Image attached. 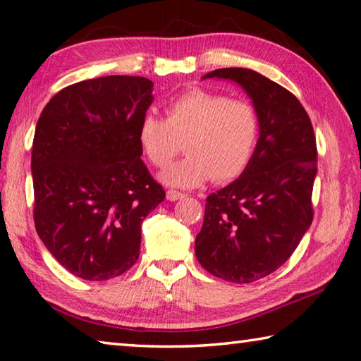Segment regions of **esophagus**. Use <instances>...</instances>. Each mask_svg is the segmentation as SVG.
<instances>
[{
  "label": "esophagus",
  "instance_id": "esophagus-1",
  "mask_svg": "<svg viewBox=\"0 0 361 361\" xmlns=\"http://www.w3.org/2000/svg\"><path fill=\"white\" fill-rule=\"evenodd\" d=\"M183 197H186V194H183L180 191H175V190H169L167 191V199H169V201H171V202L180 201V199H183Z\"/></svg>",
  "mask_w": 361,
  "mask_h": 361
}]
</instances>
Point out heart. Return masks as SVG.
I'll use <instances>...</instances> for the list:
<instances>
[{
  "label": "heart",
  "mask_w": 361,
  "mask_h": 361,
  "mask_svg": "<svg viewBox=\"0 0 361 361\" xmlns=\"http://www.w3.org/2000/svg\"><path fill=\"white\" fill-rule=\"evenodd\" d=\"M165 118L147 114L138 142L154 167H167L183 149L188 154L160 173L165 185L191 190L205 181H230L247 167L259 141V114L250 102L204 90L186 91L165 106Z\"/></svg>",
  "instance_id": "1"
}]
</instances>
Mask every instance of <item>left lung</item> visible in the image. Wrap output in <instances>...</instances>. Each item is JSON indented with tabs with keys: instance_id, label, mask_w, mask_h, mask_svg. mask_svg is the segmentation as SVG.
Here are the masks:
<instances>
[{
	"instance_id": "8db88e82",
	"label": "left lung",
	"mask_w": 361,
	"mask_h": 361,
	"mask_svg": "<svg viewBox=\"0 0 361 361\" xmlns=\"http://www.w3.org/2000/svg\"><path fill=\"white\" fill-rule=\"evenodd\" d=\"M205 78L239 85L259 114L260 131L245 170L205 204L196 257L216 278L254 283L289 259L313 220L317 141L293 93L250 68L228 67Z\"/></svg>"
}]
</instances>
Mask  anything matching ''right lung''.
I'll return each instance as SVG.
<instances>
[{
  "instance_id": "right-lung-1",
  "label": "right lung",
  "mask_w": 361,
  "mask_h": 361,
  "mask_svg": "<svg viewBox=\"0 0 361 361\" xmlns=\"http://www.w3.org/2000/svg\"><path fill=\"white\" fill-rule=\"evenodd\" d=\"M152 87L145 77L85 80L53 96L38 118L37 233L66 270L87 281H106L135 265L141 223L165 199L138 142Z\"/></svg>"
}]
</instances>
